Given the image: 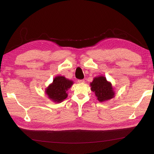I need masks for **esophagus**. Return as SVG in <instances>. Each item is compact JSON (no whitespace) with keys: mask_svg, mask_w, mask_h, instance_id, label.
Returning a JSON list of instances; mask_svg holds the SVG:
<instances>
[{"mask_svg":"<svg viewBox=\"0 0 154 154\" xmlns=\"http://www.w3.org/2000/svg\"><path fill=\"white\" fill-rule=\"evenodd\" d=\"M78 82L80 83H83L85 82V80H78Z\"/></svg>","mask_w":154,"mask_h":154,"instance_id":"34e87169","label":"esophagus"}]
</instances>
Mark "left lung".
Returning <instances> with one entry per match:
<instances>
[{
    "instance_id": "left-lung-1",
    "label": "left lung",
    "mask_w": 154,
    "mask_h": 154,
    "mask_svg": "<svg viewBox=\"0 0 154 154\" xmlns=\"http://www.w3.org/2000/svg\"><path fill=\"white\" fill-rule=\"evenodd\" d=\"M91 91L95 93V95L100 102H103L112 98L114 92L111 83L106 81L104 76L95 78L91 83Z\"/></svg>"
}]
</instances>
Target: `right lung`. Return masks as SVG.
Listing matches in <instances>:
<instances>
[{
  "label": "right lung",
  "instance_id": "right-lung-1",
  "mask_svg": "<svg viewBox=\"0 0 154 154\" xmlns=\"http://www.w3.org/2000/svg\"><path fill=\"white\" fill-rule=\"evenodd\" d=\"M72 83V81L59 76L54 79L53 83L48 87L45 92L51 100L58 103L67 97L66 91L71 87Z\"/></svg>",
  "mask_w": 154,
  "mask_h": 154
}]
</instances>
